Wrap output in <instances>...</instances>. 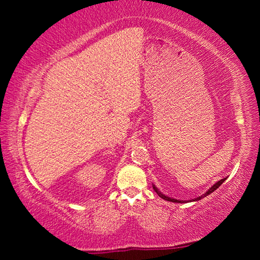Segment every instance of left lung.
Here are the masks:
<instances>
[{"label":"left lung","instance_id":"left-lung-1","mask_svg":"<svg viewBox=\"0 0 260 260\" xmlns=\"http://www.w3.org/2000/svg\"><path fill=\"white\" fill-rule=\"evenodd\" d=\"M223 181H225V179H221V180H220V181H218L217 183L213 184V186L211 187V188L209 189V190L206 191L205 193H203V195H201L200 197H196V199H195V200H192V201H200V200H202V199H204V197H206V196H208V195H210V193H212V192L215 190V189H217V188H219L220 186H221V183H222ZM152 188L155 189V191L158 193V196L161 197L162 200H165V201H169V202H173V203H187L186 201H181V200H175V199H171V197H167V196H165L164 193H161L159 190H158V189L156 188L155 184H152ZM188 202H191V200H190V201H188Z\"/></svg>","mask_w":260,"mask_h":260}]
</instances>
